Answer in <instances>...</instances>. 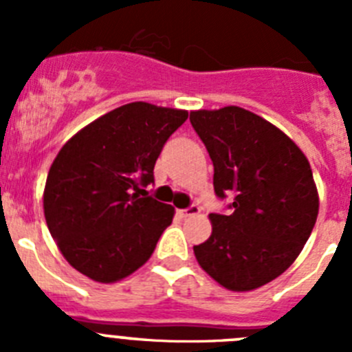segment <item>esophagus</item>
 <instances>
[{
  "instance_id": "34e87169",
  "label": "esophagus",
  "mask_w": 352,
  "mask_h": 352,
  "mask_svg": "<svg viewBox=\"0 0 352 352\" xmlns=\"http://www.w3.org/2000/svg\"><path fill=\"white\" fill-rule=\"evenodd\" d=\"M178 213H179V217H182V219H190V217H195V214L201 213V208L195 206V204H192V206L185 208V210H179Z\"/></svg>"
}]
</instances>
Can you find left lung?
Returning <instances> with one entry per match:
<instances>
[{
    "label": "left lung",
    "instance_id": "8db88e82",
    "mask_svg": "<svg viewBox=\"0 0 352 352\" xmlns=\"http://www.w3.org/2000/svg\"><path fill=\"white\" fill-rule=\"evenodd\" d=\"M190 123L213 162L219 199L229 213H211L210 238L195 245L201 268L229 291L275 280L307 243L319 195L312 169L282 130L236 105L192 111Z\"/></svg>",
    "mask_w": 352,
    "mask_h": 352
}]
</instances>
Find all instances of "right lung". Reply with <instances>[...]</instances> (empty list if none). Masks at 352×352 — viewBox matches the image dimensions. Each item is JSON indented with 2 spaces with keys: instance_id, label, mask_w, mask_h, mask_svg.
Listing matches in <instances>:
<instances>
[{
  "instance_id": "add662e5",
  "label": "right lung",
  "mask_w": 352,
  "mask_h": 352,
  "mask_svg": "<svg viewBox=\"0 0 352 352\" xmlns=\"http://www.w3.org/2000/svg\"><path fill=\"white\" fill-rule=\"evenodd\" d=\"M188 118L146 102L121 105L84 126L52 162L43 190L49 232L65 259L111 284L139 270L170 226L174 208L148 195L167 139Z\"/></svg>"
}]
</instances>
